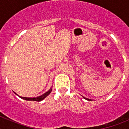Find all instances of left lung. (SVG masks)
Returning <instances> with one entry per match:
<instances>
[{
    "mask_svg": "<svg viewBox=\"0 0 129 129\" xmlns=\"http://www.w3.org/2000/svg\"><path fill=\"white\" fill-rule=\"evenodd\" d=\"M83 98L85 99V100H88V101L90 100V99H88V98H85V97H83Z\"/></svg>",
    "mask_w": 129,
    "mask_h": 129,
    "instance_id": "left-lung-1",
    "label": "left lung"
}]
</instances>
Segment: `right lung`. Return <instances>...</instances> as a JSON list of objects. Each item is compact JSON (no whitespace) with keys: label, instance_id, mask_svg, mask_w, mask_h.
Segmentation results:
<instances>
[{"label":"right lung","instance_id":"add662e5","mask_svg":"<svg viewBox=\"0 0 129 129\" xmlns=\"http://www.w3.org/2000/svg\"><path fill=\"white\" fill-rule=\"evenodd\" d=\"M52 87L49 90L48 92H46V93H44V94H43L42 95H41V96H39V97H37V98H26V97H20V98L23 99V100H28V101H42L43 100H44L46 97H47L48 95H49V94H50L51 92H52ZM15 93V92H14ZM15 94H16L17 95H18L17 94H16V93H15Z\"/></svg>","mask_w":129,"mask_h":129}]
</instances>
